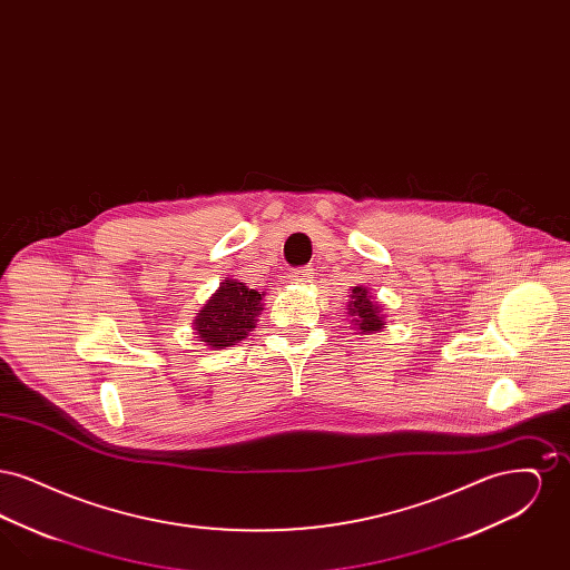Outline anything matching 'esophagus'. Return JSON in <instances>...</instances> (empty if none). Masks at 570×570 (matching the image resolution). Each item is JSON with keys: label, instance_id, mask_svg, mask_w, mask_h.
I'll return each instance as SVG.
<instances>
[{"label": "esophagus", "instance_id": "esophagus-1", "mask_svg": "<svg viewBox=\"0 0 570 570\" xmlns=\"http://www.w3.org/2000/svg\"><path fill=\"white\" fill-rule=\"evenodd\" d=\"M309 273H312V269L298 267V269H293L288 277H291V282H295V284H303V282H309Z\"/></svg>", "mask_w": 570, "mask_h": 570}]
</instances>
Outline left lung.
Wrapping results in <instances>:
<instances>
[{
    "label": "left lung",
    "instance_id": "8db88e82",
    "mask_svg": "<svg viewBox=\"0 0 570 570\" xmlns=\"http://www.w3.org/2000/svg\"><path fill=\"white\" fill-rule=\"evenodd\" d=\"M353 298L351 305H348V314L353 316L356 328L361 333H374L382 328V316H380V307L376 301H372L367 288H361V286H354Z\"/></svg>",
    "mask_w": 570,
    "mask_h": 570
}]
</instances>
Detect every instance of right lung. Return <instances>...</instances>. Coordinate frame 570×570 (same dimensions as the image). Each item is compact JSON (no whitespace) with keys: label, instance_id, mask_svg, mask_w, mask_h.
Instances as JSON below:
<instances>
[{"label":"right lung","instance_id":"add662e5","mask_svg":"<svg viewBox=\"0 0 570 570\" xmlns=\"http://www.w3.org/2000/svg\"><path fill=\"white\" fill-rule=\"evenodd\" d=\"M261 298V293L247 288L244 282L224 279L216 295L196 316L194 328L200 342L212 348L235 346V342L244 340L247 331L256 326V316L263 309Z\"/></svg>","mask_w":570,"mask_h":570}]
</instances>
